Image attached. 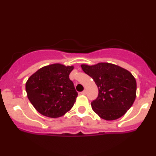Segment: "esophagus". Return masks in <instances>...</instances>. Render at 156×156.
I'll return each instance as SVG.
<instances>
[{
  "mask_svg": "<svg viewBox=\"0 0 156 156\" xmlns=\"http://www.w3.org/2000/svg\"><path fill=\"white\" fill-rule=\"evenodd\" d=\"M86 93H87V92H86V90H83V92H80V94H86Z\"/></svg>",
  "mask_w": 156,
  "mask_h": 156,
  "instance_id": "esophagus-1",
  "label": "esophagus"
}]
</instances>
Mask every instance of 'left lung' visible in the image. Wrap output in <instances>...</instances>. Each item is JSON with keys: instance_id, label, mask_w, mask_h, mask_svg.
<instances>
[{"instance_id": "1", "label": "left lung", "mask_w": 156, "mask_h": 156, "mask_svg": "<svg viewBox=\"0 0 156 156\" xmlns=\"http://www.w3.org/2000/svg\"><path fill=\"white\" fill-rule=\"evenodd\" d=\"M80 67L98 86V96L91 103L93 111L105 120L122 117L136 96V81L133 75L124 68L106 62Z\"/></svg>"}]
</instances>
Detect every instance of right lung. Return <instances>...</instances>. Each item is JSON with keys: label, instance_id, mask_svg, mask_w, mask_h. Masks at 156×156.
<instances>
[{"label": "right lung", "instance_id": "obj_1", "mask_svg": "<svg viewBox=\"0 0 156 156\" xmlns=\"http://www.w3.org/2000/svg\"><path fill=\"white\" fill-rule=\"evenodd\" d=\"M73 66L53 64L40 68L26 83L28 100L43 116L58 118L73 108L78 92L69 75Z\"/></svg>", "mask_w": 156, "mask_h": 156}]
</instances>
